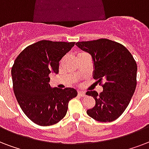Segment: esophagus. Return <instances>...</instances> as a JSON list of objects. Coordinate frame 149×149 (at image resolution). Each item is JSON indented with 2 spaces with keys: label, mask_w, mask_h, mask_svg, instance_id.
Instances as JSON below:
<instances>
[{
  "label": "esophagus",
  "mask_w": 149,
  "mask_h": 149,
  "mask_svg": "<svg viewBox=\"0 0 149 149\" xmlns=\"http://www.w3.org/2000/svg\"><path fill=\"white\" fill-rule=\"evenodd\" d=\"M78 95H79V96L84 97V96H85V92L84 91H78Z\"/></svg>",
  "instance_id": "1"
}]
</instances>
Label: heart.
<instances>
[{
    "label": "heart",
    "mask_w": 149,
    "mask_h": 149,
    "mask_svg": "<svg viewBox=\"0 0 149 149\" xmlns=\"http://www.w3.org/2000/svg\"><path fill=\"white\" fill-rule=\"evenodd\" d=\"M85 54V53H79V54H78V55H80V54Z\"/></svg>",
    "instance_id": "1"
}]
</instances>
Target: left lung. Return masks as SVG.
<instances>
[{"instance_id": "1", "label": "left lung", "mask_w": 149, "mask_h": 149, "mask_svg": "<svg viewBox=\"0 0 149 149\" xmlns=\"http://www.w3.org/2000/svg\"><path fill=\"white\" fill-rule=\"evenodd\" d=\"M76 45L89 53L93 60V77L103 91L89 90L86 95L95 99L87 115L100 122L116 120L129 105L137 84V63L126 47L108 39L77 42Z\"/></svg>"}]
</instances>
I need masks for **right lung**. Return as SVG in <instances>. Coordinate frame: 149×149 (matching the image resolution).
<instances>
[{
    "label": "right lung",
    "instance_id": "add662e5",
    "mask_svg": "<svg viewBox=\"0 0 149 149\" xmlns=\"http://www.w3.org/2000/svg\"><path fill=\"white\" fill-rule=\"evenodd\" d=\"M75 42L40 40L26 47L15 60L11 77L15 95L27 117L40 126H51L66 115L68 103L77 95L71 87L49 84L50 73H58L59 61Z\"/></svg>",
    "mask_w": 149,
    "mask_h": 149
}]
</instances>
